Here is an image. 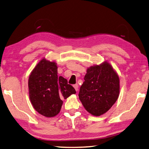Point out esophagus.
<instances>
[{
    "label": "esophagus",
    "mask_w": 149,
    "mask_h": 149,
    "mask_svg": "<svg viewBox=\"0 0 149 149\" xmlns=\"http://www.w3.org/2000/svg\"><path fill=\"white\" fill-rule=\"evenodd\" d=\"M74 87L75 88L76 91H78V90H79V85L77 84H74Z\"/></svg>",
    "instance_id": "obj_1"
}]
</instances>
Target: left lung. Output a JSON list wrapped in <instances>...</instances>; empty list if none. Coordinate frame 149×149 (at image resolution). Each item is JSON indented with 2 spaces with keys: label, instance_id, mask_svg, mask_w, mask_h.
<instances>
[{
  "label": "left lung",
  "instance_id": "obj_1",
  "mask_svg": "<svg viewBox=\"0 0 149 149\" xmlns=\"http://www.w3.org/2000/svg\"><path fill=\"white\" fill-rule=\"evenodd\" d=\"M119 93V77L110 64L104 62L87 70L79 97L87 111L98 116L112 107Z\"/></svg>",
  "mask_w": 149,
  "mask_h": 149
}]
</instances>
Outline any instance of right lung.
<instances>
[{"label":"right lung","mask_w":149,"mask_h":149,"mask_svg":"<svg viewBox=\"0 0 149 149\" xmlns=\"http://www.w3.org/2000/svg\"><path fill=\"white\" fill-rule=\"evenodd\" d=\"M28 87L34 108L46 117H53L58 114L63 99L76 93L66 79L58 76L56 63L45 59L41 60L32 71Z\"/></svg>","instance_id":"obj_1"}]
</instances>
